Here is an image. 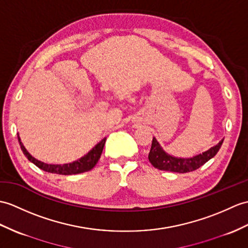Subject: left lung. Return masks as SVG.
<instances>
[{"label":"left lung","mask_w":248,"mask_h":248,"mask_svg":"<svg viewBox=\"0 0 248 248\" xmlns=\"http://www.w3.org/2000/svg\"><path fill=\"white\" fill-rule=\"evenodd\" d=\"M223 140H222L215 147L210 148L208 151L204 152L203 154H199L192 158H177L167 154L163 149L160 148L156 138L153 137L151 150L149 152L148 158L149 162H150L152 166L155 167L156 169L163 171L176 172V173H187V172H191L199 169L200 167H202L205 163L208 162L210 158L214 157L217 153V151L220 150Z\"/></svg>","instance_id":"obj_1"}]
</instances>
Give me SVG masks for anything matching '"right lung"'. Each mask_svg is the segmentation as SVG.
Masks as SVG:
<instances>
[{
    "instance_id": "add662e5",
    "label": "right lung",
    "mask_w": 248,
    "mask_h": 248,
    "mask_svg": "<svg viewBox=\"0 0 248 248\" xmlns=\"http://www.w3.org/2000/svg\"><path fill=\"white\" fill-rule=\"evenodd\" d=\"M20 147L22 149L23 153H24L25 156L31 160V163L36 165L38 168L42 169L46 172H49V173H56V174H62V175H72V174H79L83 173V172L90 171L95 167V165L98 163V160L100 158V155L102 153L103 147H105V143L107 138L105 137L103 140L97 143V145L92 149V150L84 155L83 157L76 160V162L71 163V164H64V165H47L42 162H39L36 158H33L31 155L26 151V149L23 146V143L20 141V137H18Z\"/></svg>"
}]
</instances>
